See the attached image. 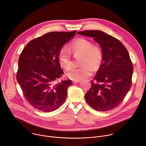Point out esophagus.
I'll return each mask as SVG.
<instances>
[{
	"label": "esophagus",
	"mask_w": 146,
	"mask_h": 146,
	"mask_svg": "<svg viewBox=\"0 0 146 146\" xmlns=\"http://www.w3.org/2000/svg\"><path fill=\"white\" fill-rule=\"evenodd\" d=\"M80 82V80H73V81H72V82H73V83H78V82Z\"/></svg>",
	"instance_id": "obj_1"
}]
</instances>
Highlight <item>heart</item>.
I'll use <instances>...</instances> for the list:
<instances>
[{
	"label": "heart",
	"instance_id": "b5f03b06",
	"mask_svg": "<svg viewBox=\"0 0 146 146\" xmlns=\"http://www.w3.org/2000/svg\"><path fill=\"white\" fill-rule=\"evenodd\" d=\"M69 50L74 54H80L81 66L72 68L67 72V76L73 80H80L86 78L93 73L94 69H98L103 60L104 54L102 48L98 44H93L90 40L79 38L73 40L70 44ZM58 62L60 66L68 70L72 65L71 54L65 48L60 50L58 56Z\"/></svg>",
	"mask_w": 146,
	"mask_h": 146
}]
</instances>
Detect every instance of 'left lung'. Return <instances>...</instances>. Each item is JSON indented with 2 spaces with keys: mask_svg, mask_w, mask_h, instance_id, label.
Listing matches in <instances>:
<instances>
[{
  "mask_svg": "<svg viewBox=\"0 0 146 146\" xmlns=\"http://www.w3.org/2000/svg\"><path fill=\"white\" fill-rule=\"evenodd\" d=\"M77 34L93 38L103 51V60L85 100L94 110L108 111L119 106L132 85L133 65L124 45L100 30H86Z\"/></svg>",
  "mask_w": 146,
  "mask_h": 146,
  "instance_id": "1",
  "label": "left lung"
}]
</instances>
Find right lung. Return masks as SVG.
I'll return each instance as SVG.
<instances>
[{"mask_svg": "<svg viewBox=\"0 0 146 146\" xmlns=\"http://www.w3.org/2000/svg\"><path fill=\"white\" fill-rule=\"evenodd\" d=\"M72 32H50L30 41L19 58L17 80L27 102L42 112L59 108L65 102L70 80L55 83L64 74L58 62L63 45Z\"/></svg>", "mask_w": 146, "mask_h": 146, "instance_id": "add662e5", "label": "right lung"}]
</instances>
